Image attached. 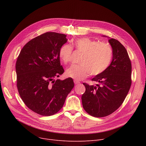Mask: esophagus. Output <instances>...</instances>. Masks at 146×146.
Here are the masks:
<instances>
[{
	"mask_svg": "<svg viewBox=\"0 0 146 146\" xmlns=\"http://www.w3.org/2000/svg\"><path fill=\"white\" fill-rule=\"evenodd\" d=\"M74 83L75 85H78V84H79V83H80V82H79V81H78V80H74Z\"/></svg>",
	"mask_w": 146,
	"mask_h": 146,
	"instance_id": "esophagus-1",
	"label": "esophagus"
}]
</instances>
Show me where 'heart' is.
Here are the masks:
<instances>
[{
    "instance_id": "obj_1",
    "label": "heart",
    "mask_w": 146,
    "mask_h": 146,
    "mask_svg": "<svg viewBox=\"0 0 146 146\" xmlns=\"http://www.w3.org/2000/svg\"><path fill=\"white\" fill-rule=\"evenodd\" d=\"M73 44L78 52L82 54L79 65H72L67 69V77L75 80H82L89 74L97 76L105 72L110 66L112 58L111 46L105 42H99L88 37L78 38ZM73 48L70 45L64 44L59 50V57L64 64L70 62Z\"/></svg>"
}]
</instances>
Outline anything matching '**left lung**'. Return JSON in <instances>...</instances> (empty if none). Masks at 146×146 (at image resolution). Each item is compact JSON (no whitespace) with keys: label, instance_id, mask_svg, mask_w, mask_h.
<instances>
[{"label":"left lung","instance_id":"left-lung-1","mask_svg":"<svg viewBox=\"0 0 146 146\" xmlns=\"http://www.w3.org/2000/svg\"><path fill=\"white\" fill-rule=\"evenodd\" d=\"M108 41L113 55L110 65L92 79L98 83L96 86L83 83L86 88L82 96L83 107L95 117H104L115 111L131 85V63L127 50L115 39L110 38Z\"/></svg>","mask_w":146,"mask_h":146}]
</instances>
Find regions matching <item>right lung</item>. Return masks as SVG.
<instances>
[{
	"label": "right lung",
	"mask_w": 146,
	"mask_h": 146,
	"mask_svg": "<svg viewBox=\"0 0 146 146\" xmlns=\"http://www.w3.org/2000/svg\"><path fill=\"white\" fill-rule=\"evenodd\" d=\"M66 36L54 32L38 36L24 46L17 60L19 94L28 108L41 115L58 112L74 87L71 78L54 79L64 72L58 53Z\"/></svg>",
	"instance_id": "obj_1"
}]
</instances>
